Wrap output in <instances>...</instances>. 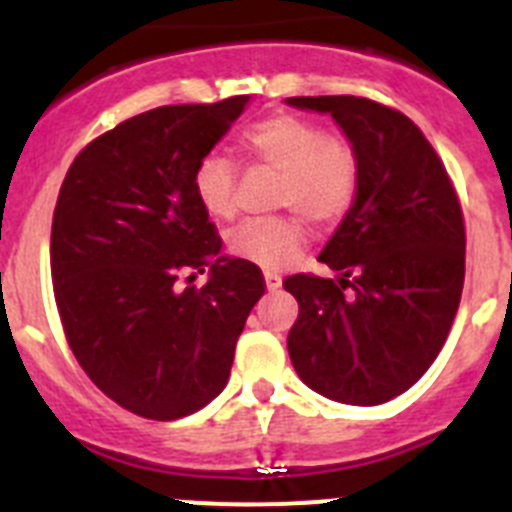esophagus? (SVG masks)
<instances>
[{"label": "esophagus", "instance_id": "obj_1", "mask_svg": "<svg viewBox=\"0 0 512 512\" xmlns=\"http://www.w3.org/2000/svg\"><path fill=\"white\" fill-rule=\"evenodd\" d=\"M264 282H266V289H269V292H274V289L282 287V277H279V274H274V271H266Z\"/></svg>", "mask_w": 512, "mask_h": 512}]
</instances>
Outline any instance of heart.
<instances>
[{
	"mask_svg": "<svg viewBox=\"0 0 512 512\" xmlns=\"http://www.w3.org/2000/svg\"><path fill=\"white\" fill-rule=\"evenodd\" d=\"M243 148L259 164L282 176L279 207L300 212L310 223L328 228L348 212L359 189V156L346 138L328 135L318 122L297 115H274L243 135ZM235 166L220 153H207L194 169V194L215 220L235 215ZM307 243L297 217L246 220L228 233L235 259L261 269L292 264Z\"/></svg>",
	"mask_w": 512,
	"mask_h": 512,
	"instance_id": "heart-1",
	"label": "heart"
}]
</instances>
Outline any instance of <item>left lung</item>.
I'll return each instance as SVG.
<instances>
[{"instance_id":"obj_1","label":"left lung","mask_w":512,"mask_h":512,"mask_svg":"<svg viewBox=\"0 0 512 512\" xmlns=\"http://www.w3.org/2000/svg\"><path fill=\"white\" fill-rule=\"evenodd\" d=\"M323 112L359 156V189L318 261L336 279L295 274L289 359L343 405L410 390L449 336L464 287V217L441 158L402 112L364 97H289Z\"/></svg>"}]
</instances>
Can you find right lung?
<instances>
[{"instance_id":"add662e5","label":"right lung","mask_w":512,"mask_h":512,"mask_svg":"<svg viewBox=\"0 0 512 512\" xmlns=\"http://www.w3.org/2000/svg\"><path fill=\"white\" fill-rule=\"evenodd\" d=\"M248 99L140 112L92 140L58 192L51 274L69 346L104 395L143 418H184L225 390L264 295L259 266L220 253L194 194V169ZM205 268V288L175 287Z\"/></svg>"}]
</instances>
